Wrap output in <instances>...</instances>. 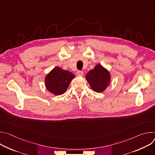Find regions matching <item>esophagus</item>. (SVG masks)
I'll list each match as a JSON object with an SVG mask.
<instances>
[{
	"label": "esophagus",
	"mask_w": 155,
	"mask_h": 155,
	"mask_svg": "<svg viewBox=\"0 0 155 155\" xmlns=\"http://www.w3.org/2000/svg\"><path fill=\"white\" fill-rule=\"evenodd\" d=\"M76 74H77V75H78V77H81V76L83 75V72L82 71H77Z\"/></svg>",
	"instance_id": "esophagus-1"
}]
</instances>
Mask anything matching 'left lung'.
I'll return each mask as SVG.
<instances>
[{"instance_id":"left-lung-1","label":"left lung","mask_w":155,"mask_h":155,"mask_svg":"<svg viewBox=\"0 0 155 155\" xmlns=\"http://www.w3.org/2000/svg\"><path fill=\"white\" fill-rule=\"evenodd\" d=\"M85 78L94 91L102 93L110 85L111 74L101 64H97L86 74Z\"/></svg>"}]
</instances>
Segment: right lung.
<instances>
[{"instance_id":"add662e5","label":"right lung","mask_w":155,"mask_h":155,"mask_svg":"<svg viewBox=\"0 0 155 155\" xmlns=\"http://www.w3.org/2000/svg\"><path fill=\"white\" fill-rule=\"evenodd\" d=\"M72 72L56 67L45 77V83L47 90L54 95L58 96L65 93L75 78Z\"/></svg>"}]
</instances>
